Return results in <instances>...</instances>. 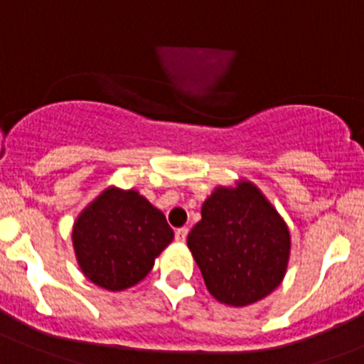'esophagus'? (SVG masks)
<instances>
[{"label": "esophagus", "instance_id": "1", "mask_svg": "<svg viewBox=\"0 0 364 364\" xmlns=\"http://www.w3.org/2000/svg\"><path fill=\"white\" fill-rule=\"evenodd\" d=\"M186 235H188V228L176 230V240H178V242H185Z\"/></svg>", "mask_w": 364, "mask_h": 364}]
</instances>
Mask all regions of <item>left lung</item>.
<instances>
[{
    "label": "left lung",
    "mask_w": 364,
    "mask_h": 364,
    "mask_svg": "<svg viewBox=\"0 0 364 364\" xmlns=\"http://www.w3.org/2000/svg\"><path fill=\"white\" fill-rule=\"evenodd\" d=\"M186 244L208 293L230 307L266 298L289 266V228L259 186L246 179L210 193Z\"/></svg>",
    "instance_id": "8db88e82"
}]
</instances>
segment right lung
Here are the masks:
<instances>
[{"label": "right lung", "instance_id": "right-lung-1", "mask_svg": "<svg viewBox=\"0 0 364 364\" xmlns=\"http://www.w3.org/2000/svg\"><path fill=\"white\" fill-rule=\"evenodd\" d=\"M174 239L161 210L138 190L107 186L73 224L75 257L84 277L107 291L144 280L156 257Z\"/></svg>", "mask_w": 364, "mask_h": 364}]
</instances>
